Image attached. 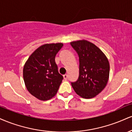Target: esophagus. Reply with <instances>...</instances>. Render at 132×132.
I'll use <instances>...</instances> for the list:
<instances>
[{
  "label": "esophagus",
  "instance_id": "obj_1",
  "mask_svg": "<svg viewBox=\"0 0 132 132\" xmlns=\"http://www.w3.org/2000/svg\"><path fill=\"white\" fill-rule=\"evenodd\" d=\"M63 78H64V79L65 80H66L68 79V75H63Z\"/></svg>",
  "mask_w": 132,
  "mask_h": 132
}]
</instances>
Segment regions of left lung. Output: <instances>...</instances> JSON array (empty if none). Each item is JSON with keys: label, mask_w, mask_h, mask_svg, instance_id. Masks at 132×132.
<instances>
[{"label": "left lung", "mask_w": 132, "mask_h": 132, "mask_svg": "<svg viewBox=\"0 0 132 132\" xmlns=\"http://www.w3.org/2000/svg\"><path fill=\"white\" fill-rule=\"evenodd\" d=\"M79 60V75L71 86L77 94L91 99L105 88L109 78L110 65L106 56L94 44L87 40L71 42Z\"/></svg>", "instance_id": "8db88e82"}]
</instances>
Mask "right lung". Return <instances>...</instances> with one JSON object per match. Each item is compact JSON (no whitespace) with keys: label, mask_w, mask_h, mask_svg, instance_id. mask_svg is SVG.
<instances>
[{"label":"right lung","mask_w":132,"mask_h":132,"mask_svg":"<svg viewBox=\"0 0 132 132\" xmlns=\"http://www.w3.org/2000/svg\"><path fill=\"white\" fill-rule=\"evenodd\" d=\"M63 46L61 43L42 45L30 56L24 65L23 76L27 90L41 101L53 97L63 79L55 63L56 55Z\"/></svg>","instance_id":"obj_1"}]
</instances>
